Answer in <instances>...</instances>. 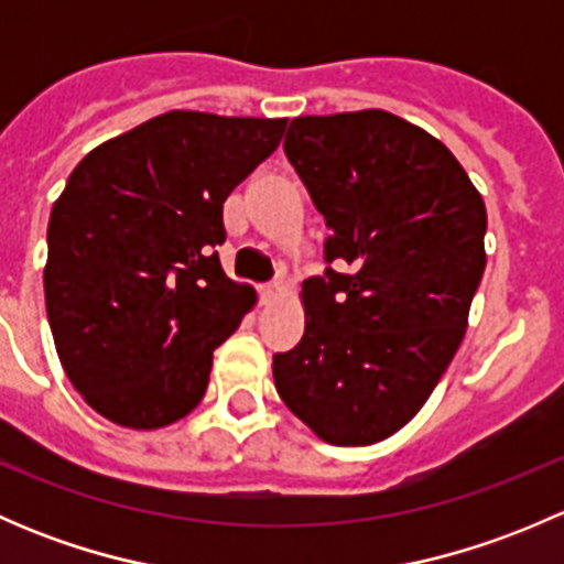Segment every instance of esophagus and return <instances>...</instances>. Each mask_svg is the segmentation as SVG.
<instances>
[{
  "label": "esophagus",
  "mask_w": 564,
  "mask_h": 564,
  "mask_svg": "<svg viewBox=\"0 0 564 564\" xmlns=\"http://www.w3.org/2000/svg\"><path fill=\"white\" fill-rule=\"evenodd\" d=\"M281 292H283V289H281V283H278V281L264 283V286H259V300L264 305H270V303H275L278 297H281Z\"/></svg>",
  "instance_id": "1"
}]
</instances>
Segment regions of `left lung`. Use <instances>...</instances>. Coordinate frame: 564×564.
I'll list each match as a JSON object with an SVG mask.
<instances>
[{
	"mask_svg": "<svg viewBox=\"0 0 564 564\" xmlns=\"http://www.w3.org/2000/svg\"><path fill=\"white\" fill-rule=\"evenodd\" d=\"M329 235L275 390L329 445L388 440L429 401L486 270V204L442 141L395 113L297 117L283 141Z\"/></svg>",
	"mask_w": 564,
	"mask_h": 564,
	"instance_id": "1",
	"label": "left lung"
}]
</instances>
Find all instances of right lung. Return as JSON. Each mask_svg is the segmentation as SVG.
<instances>
[{
  "label": "right lung",
  "mask_w": 564,
  "mask_h": 564,
  "mask_svg": "<svg viewBox=\"0 0 564 564\" xmlns=\"http://www.w3.org/2000/svg\"><path fill=\"white\" fill-rule=\"evenodd\" d=\"M286 119L169 111L89 152L48 218L45 311L84 401L161 429L204 398L213 351L253 305L229 281L224 202Z\"/></svg>",
  "instance_id": "right-lung-1"
}]
</instances>
